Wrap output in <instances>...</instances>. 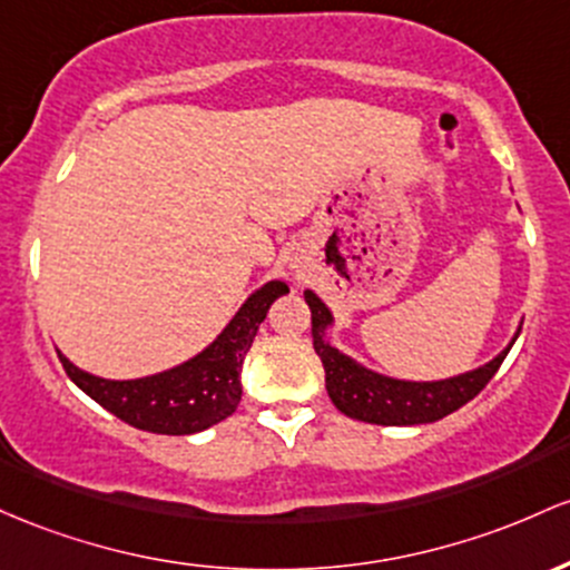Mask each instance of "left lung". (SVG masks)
<instances>
[{
	"label": "left lung",
	"instance_id": "1",
	"mask_svg": "<svg viewBox=\"0 0 570 570\" xmlns=\"http://www.w3.org/2000/svg\"><path fill=\"white\" fill-rule=\"evenodd\" d=\"M304 302L312 312V344L325 368V390L342 414L371 425H423L436 423L446 414L458 412L482 393L484 385L501 368L503 357L509 355L511 344L490 363L479 366L469 374L450 376L439 382H406L390 380L376 371L363 368L353 357L342 355L325 338V331L334 323L328 306H325L312 291H304ZM520 336V334H517Z\"/></svg>",
	"mask_w": 570,
	"mask_h": 570
}]
</instances>
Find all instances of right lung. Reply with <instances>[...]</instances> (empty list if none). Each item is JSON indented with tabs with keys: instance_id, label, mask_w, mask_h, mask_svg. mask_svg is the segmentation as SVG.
<instances>
[{
	"instance_id": "right-lung-1",
	"label": "right lung",
	"mask_w": 570,
	"mask_h": 570,
	"mask_svg": "<svg viewBox=\"0 0 570 570\" xmlns=\"http://www.w3.org/2000/svg\"><path fill=\"white\" fill-rule=\"evenodd\" d=\"M283 293H287L285 283L279 279L266 283L242 304L232 323L204 353L161 374L126 382L101 380L72 366L59 353L61 366L69 380L82 393L91 395L96 404L139 431L166 433V436L199 433L226 420L239 406L242 363H245L247 350L253 347L258 325L266 320L268 306Z\"/></svg>"
}]
</instances>
